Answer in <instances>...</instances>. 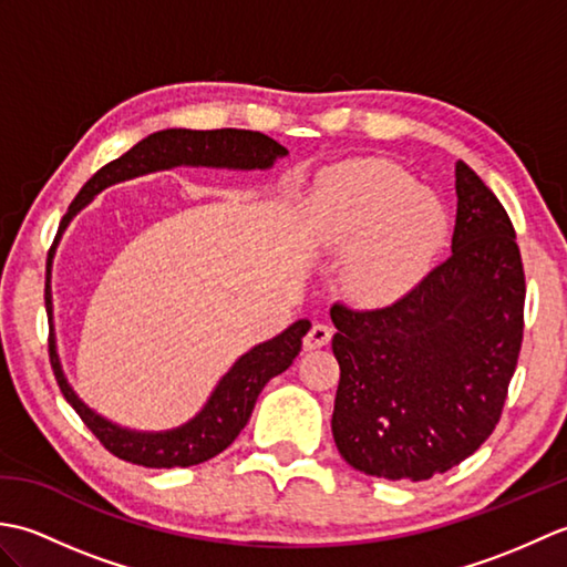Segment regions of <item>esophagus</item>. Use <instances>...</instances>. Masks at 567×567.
Here are the masks:
<instances>
[{
  "mask_svg": "<svg viewBox=\"0 0 567 567\" xmlns=\"http://www.w3.org/2000/svg\"><path fill=\"white\" fill-rule=\"evenodd\" d=\"M333 329L329 323H315V327L309 329V333L305 336V351H317V348L327 346L331 341Z\"/></svg>",
  "mask_w": 567,
  "mask_h": 567,
  "instance_id": "esophagus-1",
  "label": "esophagus"
}]
</instances>
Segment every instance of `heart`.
<instances>
[{"label": "heart", "instance_id": "obj_1", "mask_svg": "<svg viewBox=\"0 0 567 567\" xmlns=\"http://www.w3.org/2000/svg\"><path fill=\"white\" fill-rule=\"evenodd\" d=\"M311 219L323 244L348 250L343 282L365 305H392L412 292L451 231L445 204L388 161L331 171L311 199Z\"/></svg>", "mask_w": 567, "mask_h": 567}]
</instances>
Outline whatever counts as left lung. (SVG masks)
<instances>
[{
    "label": "left lung",
    "mask_w": 567,
    "mask_h": 567,
    "mask_svg": "<svg viewBox=\"0 0 567 567\" xmlns=\"http://www.w3.org/2000/svg\"><path fill=\"white\" fill-rule=\"evenodd\" d=\"M451 258L400 302L331 307L341 365L331 431L348 465L429 480L495 431L524 336V268L507 212L455 163Z\"/></svg>",
    "instance_id": "8db88e82"
}]
</instances>
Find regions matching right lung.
Here are the masks:
<instances>
[{
	"label": "right lung",
	"instance_id": "1",
	"mask_svg": "<svg viewBox=\"0 0 567 567\" xmlns=\"http://www.w3.org/2000/svg\"><path fill=\"white\" fill-rule=\"evenodd\" d=\"M287 148L260 131L244 128H216V131H192V128H165L158 134L138 141L122 158L106 163L102 171L90 177V183L72 199L68 214L60 221L55 244L48 252L45 272V311L53 323V292H51V268L55 258V246L68 224L100 195L124 179H134L167 167L192 165V167H228V171H268L277 158H285ZM311 329L309 319H299L287 327L275 339L252 346L240 355L231 370L216 382L207 404L192 416L187 424L167 431H136L118 426L84 404L60 365L55 331H51V363L68 404L75 409L87 429L100 439L106 451L122 457L126 463L143 467H189L199 465L209 457L219 455L236 441V436L252 414L258 394L275 375H280L292 365V360L302 351V339Z\"/></svg>",
	"mask_w": 567,
	"mask_h": 567
}]
</instances>
